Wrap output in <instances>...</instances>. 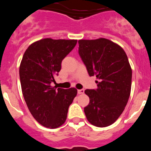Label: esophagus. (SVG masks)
Wrapping results in <instances>:
<instances>
[{"label":"esophagus","mask_w":151,"mask_h":151,"mask_svg":"<svg viewBox=\"0 0 151 151\" xmlns=\"http://www.w3.org/2000/svg\"><path fill=\"white\" fill-rule=\"evenodd\" d=\"M84 92H85V90H84V89H79V90H78V94H84Z\"/></svg>","instance_id":"1"}]
</instances>
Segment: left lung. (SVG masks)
<instances>
[{
    "label": "left lung",
    "instance_id": "left-lung-1",
    "mask_svg": "<svg viewBox=\"0 0 151 151\" xmlns=\"http://www.w3.org/2000/svg\"><path fill=\"white\" fill-rule=\"evenodd\" d=\"M78 54L90 76H95L97 89L85 91L90 102L84 108L88 121L97 127L112 125L129 101L132 71L127 55L106 38L78 41Z\"/></svg>",
    "mask_w": 151,
    "mask_h": 151
}]
</instances>
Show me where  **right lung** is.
Here are the masks:
<instances>
[{
	"instance_id": "add662e5",
	"label": "right lung",
	"mask_w": 151,
	"mask_h": 151,
	"mask_svg": "<svg viewBox=\"0 0 151 151\" xmlns=\"http://www.w3.org/2000/svg\"><path fill=\"white\" fill-rule=\"evenodd\" d=\"M77 40L44 38L29 46L19 66L22 94L31 114L41 125L57 129L66 122L68 109L77 89L57 88L50 84L61 69V63Z\"/></svg>"
}]
</instances>
